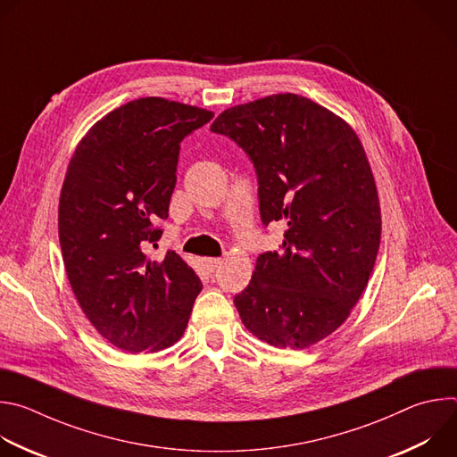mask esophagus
<instances>
[{
  "label": "esophagus",
  "instance_id": "obj_1",
  "mask_svg": "<svg viewBox=\"0 0 457 457\" xmlns=\"http://www.w3.org/2000/svg\"><path fill=\"white\" fill-rule=\"evenodd\" d=\"M204 266L210 273H213L222 266V260L220 258H204Z\"/></svg>",
  "mask_w": 457,
  "mask_h": 457
}]
</instances>
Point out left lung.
Here are the masks:
<instances>
[{
  "mask_svg": "<svg viewBox=\"0 0 457 457\" xmlns=\"http://www.w3.org/2000/svg\"><path fill=\"white\" fill-rule=\"evenodd\" d=\"M212 132L253 162L262 224L287 226L233 298L242 323L280 349L314 345L347 320L376 262L381 217L363 146L344 119L296 94L228 108Z\"/></svg>",
  "mask_w": 457,
  "mask_h": 457,
  "instance_id": "obj_1",
  "label": "left lung"
}]
</instances>
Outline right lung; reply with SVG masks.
I'll use <instances>...</instances> for the list:
<instances>
[{
	"mask_svg": "<svg viewBox=\"0 0 457 457\" xmlns=\"http://www.w3.org/2000/svg\"><path fill=\"white\" fill-rule=\"evenodd\" d=\"M213 112L162 97L129 101L78 145L59 197V244L72 291L97 333L126 353L173 345L203 284L168 251L150 260L168 219L180 143Z\"/></svg>",
	"mask_w": 457,
	"mask_h": 457,
	"instance_id": "add662e5",
	"label": "right lung"
}]
</instances>
